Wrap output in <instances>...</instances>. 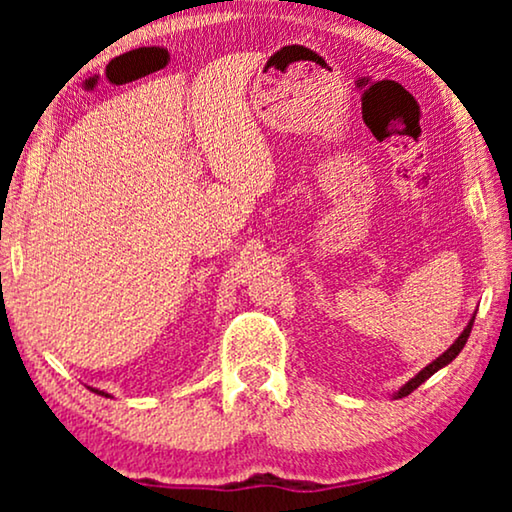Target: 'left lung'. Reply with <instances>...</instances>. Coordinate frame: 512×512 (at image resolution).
<instances>
[{"label":"left lung","instance_id":"1","mask_svg":"<svg viewBox=\"0 0 512 512\" xmlns=\"http://www.w3.org/2000/svg\"><path fill=\"white\" fill-rule=\"evenodd\" d=\"M473 321H475V317H473L471 321H468V326L464 328V333H461V335H459V338H457V340H454V345H452L450 349H447V352H445V354H440L436 361H433V363H429V366H426L424 370H419V373H417L415 377H412V380H410L408 384H405V387H401V391H398V394H396V398H403V396H408V394H412V391H415V389L419 387V384H424L426 380H429V377H431L433 373H438V370H440V368H443V366H447V363H450V361H454V359H457V356H459V352H461V349H464V345H466L468 335H471Z\"/></svg>","mask_w":512,"mask_h":512}]
</instances>
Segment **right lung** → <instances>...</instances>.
<instances>
[{"instance_id":"obj_1","label":"right lung","mask_w":512,"mask_h":512,"mask_svg":"<svg viewBox=\"0 0 512 512\" xmlns=\"http://www.w3.org/2000/svg\"><path fill=\"white\" fill-rule=\"evenodd\" d=\"M95 391V394H102V396H109V394H104V391H97V389H93Z\"/></svg>"}]
</instances>
